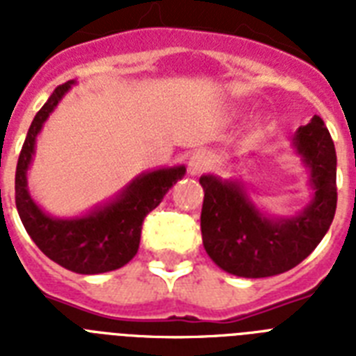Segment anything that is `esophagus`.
<instances>
[{
	"label": "esophagus",
	"mask_w": 356,
	"mask_h": 356,
	"mask_svg": "<svg viewBox=\"0 0 356 356\" xmlns=\"http://www.w3.org/2000/svg\"><path fill=\"white\" fill-rule=\"evenodd\" d=\"M211 164V156L205 151H195L194 155L190 156L188 161V173L190 175H200L201 172H205Z\"/></svg>",
	"instance_id": "obj_1"
}]
</instances>
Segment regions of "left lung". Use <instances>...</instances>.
I'll list each match as a JSON object with an SVG mask.
<instances>
[{"label": "left lung", "instance_id": "8db88e82", "mask_svg": "<svg viewBox=\"0 0 356 356\" xmlns=\"http://www.w3.org/2000/svg\"><path fill=\"white\" fill-rule=\"evenodd\" d=\"M293 145L314 190L307 209L292 218H268L236 181L201 175L203 245L227 273L260 279L284 273L305 260L329 231L337 212V151L320 116L299 127Z\"/></svg>", "mask_w": 356, "mask_h": 356}]
</instances>
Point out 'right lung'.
Listing matches in <instances>:
<instances>
[{"instance_id": "obj_1", "label": "right lung", "mask_w": 356, "mask_h": 356, "mask_svg": "<svg viewBox=\"0 0 356 356\" xmlns=\"http://www.w3.org/2000/svg\"><path fill=\"white\" fill-rule=\"evenodd\" d=\"M75 81L57 86L36 113L22 145L16 166V209L25 231L42 253L63 268L83 275L118 270L133 259L140 245L142 223L186 168H161L142 173L114 201L79 218H53L42 211L27 190V170L35 155L36 136L47 116Z\"/></svg>"}]
</instances>
